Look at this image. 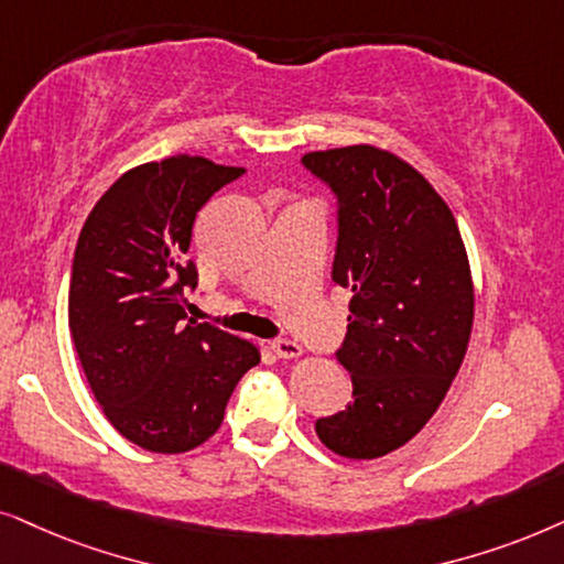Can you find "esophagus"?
Segmentation results:
<instances>
[{
  "label": "esophagus",
  "instance_id": "34e87169",
  "mask_svg": "<svg viewBox=\"0 0 564 564\" xmlns=\"http://www.w3.org/2000/svg\"><path fill=\"white\" fill-rule=\"evenodd\" d=\"M270 348H273L278 358H299L304 352L302 345L291 343V340H275L273 345H270Z\"/></svg>",
  "mask_w": 564,
  "mask_h": 564
}]
</instances>
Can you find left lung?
Returning <instances> with one entry per match:
<instances>
[{
	"instance_id": "obj_1",
	"label": "left lung",
	"mask_w": 564,
	"mask_h": 564,
	"mask_svg": "<svg viewBox=\"0 0 564 564\" xmlns=\"http://www.w3.org/2000/svg\"><path fill=\"white\" fill-rule=\"evenodd\" d=\"M304 164L340 200L333 278L352 294L337 350L352 402L317 420V435L345 459H379L423 431L467 356V247L446 200L402 156L352 144Z\"/></svg>"
}]
</instances>
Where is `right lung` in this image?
I'll return each instance as SVG.
<instances>
[{"label": "right lung", "instance_id": "obj_1", "mask_svg": "<svg viewBox=\"0 0 564 564\" xmlns=\"http://www.w3.org/2000/svg\"><path fill=\"white\" fill-rule=\"evenodd\" d=\"M204 156L139 164L112 183L82 227L69 329L110 425L147 452L185 454L219 431L258 345L185 322L195 214L242 175Z\"/></svg>", "mask_w": 564, "mask_h": 564}]
</instances>
